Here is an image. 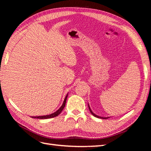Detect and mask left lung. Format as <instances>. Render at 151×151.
<instances>
[{
  "label": "left lung",
  "mask_w": 151,
  "mask_h": 151,
  "mask_svg": "<svg viewBox=\"0 0 151 151\" xmlns=\"http://www.w3.org/2000/svg\"><path fill=\"white\" fill-rule=\"evenodd\" d=\"M88 107H89V111H90V112L91 113V114H92V115H93V116H94L95 117L99 118H102V119H107V118H109V117H101V116H98V115H95V114H94V113L92 111V110H91V108H90V107H89V104H88Z\"/></svg>",
  "instance_id": "8db88e82"
}]
</instances>
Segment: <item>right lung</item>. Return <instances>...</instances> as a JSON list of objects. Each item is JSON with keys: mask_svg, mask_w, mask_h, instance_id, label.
<instances>
[{"mask_svg": "<svg viewBox=\"0 0 151 151\" xmlns=\"http://www.w3.org/2000/svg\"><path fill=\"white\" fill-rule=\"evenodd\" d=\"M68 96V94H67V96L65 98L64 101H63V104L61 106V107L59 108L57 111H55V113L51 114V115H45V116H32V118H39V119H47V118H53V117H55L57 116H58L59 114H60L62 111L63 110V109L64 108L65 106V103H66V100Z\"/></svg>", "mask_w": 151, "mask_h": 151, "instance_id": "right-lung-1", "label": "right lung"}]
</instances>
